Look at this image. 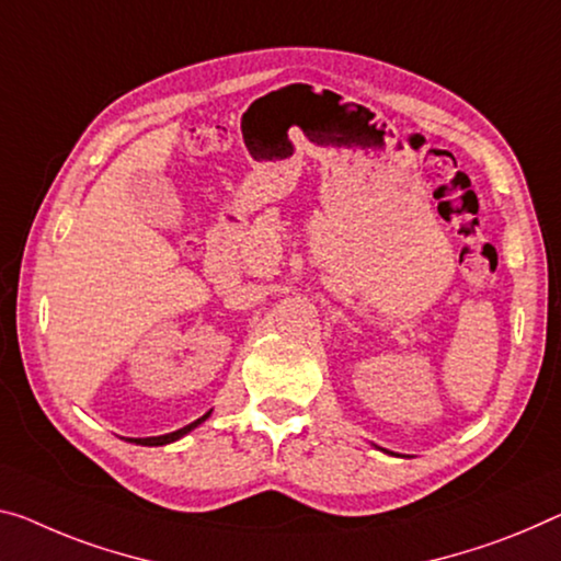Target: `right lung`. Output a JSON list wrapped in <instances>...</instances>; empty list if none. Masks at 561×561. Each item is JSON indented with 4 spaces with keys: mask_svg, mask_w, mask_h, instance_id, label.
<instances>
[{
    "mask_svg": "<svg viewBox=\"0 0 561 561\" xmlns=\"http://www.w3.org/2000/svg\"><path fill=\"white\" fill-rule=\"evenodd\" d=\"M210 416V411L205 413V416H201L197 421H193V424H187V426H183V428H178V431H172V434H165V436H150V438H135V444H142V446H162V444H170V442H178L180 436H185L187 431H193L197 424H203L205 419Z\"/></svg>",
    "mask_w": 561,
    "mask_h": 561,
    "instance_id": "right-lung-1",
    "label": "right lung"
}]
</instances>
